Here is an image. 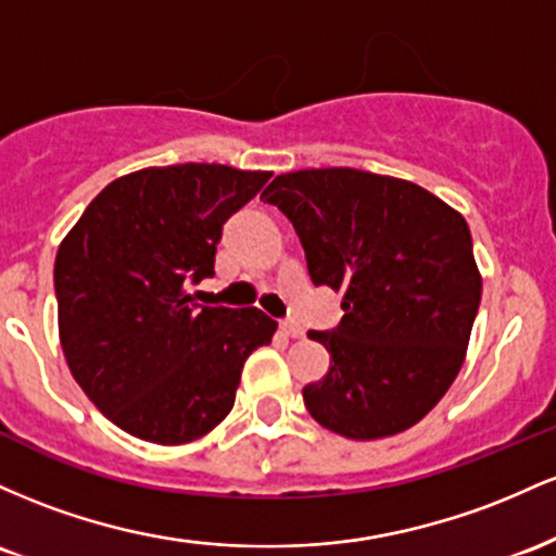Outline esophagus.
<instances>
[{
  "label": "esophagus",
  "mask_w": 556,
  "mask_h": 556,
  "mask_svg": "<svg viewBox=\"0 0 556 556\" xmlns=\"http://www.w3.org/2000/svg\"><path fill=\"white\" fill-rule=\"evenodd\" d=\"M280 333H283L286 339H302L304 328L294 320H283V323H280Z\"/></svg>",
  "instance_id": "esophagus-1"
}]
</instances>
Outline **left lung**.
<instances>
[{"label": "left lung", "instance_id": "8db88e82", "mask_svg": "<svg viewBox=\"0 0 556 556\" xmlns=\"http://www.w3.org/2000/svg\"><path fill=\"white\" fill-rule=\"evenodd\" d=\"M302 241L315 286L344 317L309 330L330 354L304 407L333 433L386 439L420 422L465 362L480 273L465 217L409 180L354 170L283 173L262 191Z\"/></svg>", "mask_w": 556, "mask_h": 556}]
</instances>
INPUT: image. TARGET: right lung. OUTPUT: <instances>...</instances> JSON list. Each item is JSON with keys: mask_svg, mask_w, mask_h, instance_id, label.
<instances>
[{"mask_svg": "<svg viewBox=\"0 0 556 556\" xmlns=\"http://www.w3.org/2000/svg\"><path fill=\"white\" fill-rule=\"evenodd\" d=\"M270 173L186 162L104 186L54 260L67 367L108 420L136 439L189 444L233 409L249 354L270 344L265 312L204 307L223 223Z\"/></svg>", "mask_w": 556, "mask_h": 556, "instance_id": "obj_1", "label": "right lung"}]
</instances>
